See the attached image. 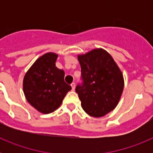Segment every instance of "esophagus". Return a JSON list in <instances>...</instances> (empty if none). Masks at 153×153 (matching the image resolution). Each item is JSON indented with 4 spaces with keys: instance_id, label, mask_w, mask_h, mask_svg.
I'll list each match as a JSON object with an SVG mask.
<instances>
[{
    "instance_id": "obj_1",
    "label": "esophagus",
    "mask_w": 153,
    "mask_h": 153,
    "mask_svg": "<svg viewBox=\"0 0 153 153\" xmlns=\"http://www.w3.org/2000/svg\"><path fill=\"white\" fill-rule=\"evenodd\" d=\"M71 87H72V90H75V83H71Z\"/></svg>"
}]
</instances>
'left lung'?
I'll return each instance as SVG.
<instances>
[{"mask_svg":"<svg viewBox=\"0 0 153 153\" xmlns=\"http://www.w3.org/2000/svg\"><path fill=\"white\" fill-rule=\"evenodd\" d=\"M83 84L76 92L85 112L93 117H102L117 107L124 88L122 71L109 53L93 49L77 56Z\"/></svg>","mask_w":153,"mask_h":153,"instance_id":"8db88e82","label":"left lung"}]
</instances>
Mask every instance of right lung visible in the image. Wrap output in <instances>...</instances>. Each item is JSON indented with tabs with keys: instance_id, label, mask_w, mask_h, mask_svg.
Returning a JSON list of instances; mask_svg holds the SVG:
<instances>
[{
	"instance_id": "obj_1",
	"label": "right lung",
	"mask_w": 153,
	"mask_h": 153,
	"mask_svg": "<svg viewBox=\"0 0 153 153\" xmlns=\"http://www.w3.org/2000/svg\"><path fill=\"white\" fill-rule=\"evenodd\" d=\"M58 55L47 53L25 74L23 90L27 102L40 113H53L60 107L71 86L64 81V71L56 67Z\"/></svg>"
}]
</instances>
